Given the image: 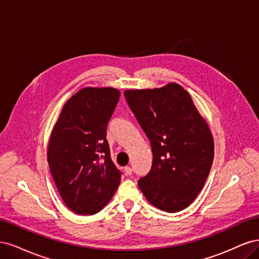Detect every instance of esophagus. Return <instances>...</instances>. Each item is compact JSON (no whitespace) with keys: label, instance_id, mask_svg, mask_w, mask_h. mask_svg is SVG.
<instances>
[{"label":"esophagus","instance_id":"1","mask_svg":"<svg viewBox=\"0 0 259 259\" xmlns=\"http://www.w3.org/2000/svg\"><path fill=\"white\" fill-rule=\"evenodd\" d=\"M124 170H125V174H126V175H132V173H133V170H132V168L130 167V166H125L124 167Z\"/></svg>","mask_w":259,"mask_h":259}]
</instances>
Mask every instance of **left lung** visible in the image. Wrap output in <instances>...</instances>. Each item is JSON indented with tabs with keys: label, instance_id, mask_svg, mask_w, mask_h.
Segmentation results:
<instances>
[{
	"label": "left lung",
	"instance_id": "obj_1",
	"mask_svg": "<svg viewBox=\"0 0 259 259\" xmlns=\"http://www.w3.org/2000/svg\"><path fill=\"white\" fill-rule=\"evenodd\" d=\"M124 96L150 140L153 161L138 186L148 202L176 213L198 197L214 160V139L190 94L177 83L126 90Z\"/></svg>",
	"mask_w": 259,
	"mask_h": 259
}]
</instances>
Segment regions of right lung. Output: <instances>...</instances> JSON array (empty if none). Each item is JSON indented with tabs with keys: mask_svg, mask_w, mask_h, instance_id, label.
Returning <instances> with one entry per match:
<instances>
[{
	"mask_svg": "<svg viewBox=\"0 0 259 259\" xmlns=\"http://www.w3.org/2000/svg\"><path fill=\"white\" fill-rule=\"evenodd\" d=\"M119 98L113 88H84L67 100L52 130L50 169L62 201L75 214L98 213L120 185L121 171L106 139Z\"/></svg>",
	"mask_w": 259,
	"mask_h": 259,
	"instance_id": "obj_1",
	"label": "right lung"
}]
</instances>
